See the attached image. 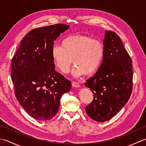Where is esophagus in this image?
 I'll return each instance as SVG.
<instances>
[{
    "instance_id": "1",
    "label": "esophagus",
    "mask_w": 146,
    "mask_h": 146,
    "mask_svg": "<svg viewBox=\"0 0 146 146\" xmlns=\"http://www.w3.org/2000/svg\"><path fill=\"white\" fill-rule=\"evenodd\" d=\"M72 86L75 88H79L80 87V85L78 83L75 82H72Z\"/></svg>"
}]
</instances>
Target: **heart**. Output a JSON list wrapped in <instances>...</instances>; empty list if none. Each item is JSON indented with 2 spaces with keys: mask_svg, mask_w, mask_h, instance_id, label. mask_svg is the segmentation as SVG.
<instances>
[{
  "mask_svg": "<svg viewBox=\"0 0 146 146\" xmlns=\"http://www.w3.org/2000/svg\"><path fill=\"white\" fill-rule=\"evenodd\" d=\"M104 54V47L100 41L83 35L68 36L62 40L61 45L51 49L55 66L62 73H68L73 63L72 74L75 77L95 73L100 66Z\"/></svg>",
  "mask_w": 146,
  "mask_h": 146,
  "instance_id": "obj_1",
  "label": "heart"
}]
</instances>
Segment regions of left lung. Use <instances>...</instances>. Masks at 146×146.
I'll return each instance as SVG.
<instances>
[{"mask_svg":"<svg viewBox=\"0 0 146 146\" xmlns=\"http://www.w3.org/2000/svg\"><path fill=\"white\" fill-rule=\"evenodd\" d=\"M105 33L103 61L85 83L94 94L86 112L100 122L110 120L124 107L131 97L133 78L132 60L119 36L109 31Z\"/></svg>","mask_w":146,"mask_h":146,"instance_id":"1","label":"left lung"}]
</instances>
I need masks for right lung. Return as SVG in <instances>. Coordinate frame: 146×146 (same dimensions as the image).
<instances>
[{
	"mask_svg": "<svg viewBox=\"0 0 146 146\" xmlns=\"http://www.w3.org/2000/svg\"><path fill=\"white\" fill-rule=\"evenodd\" d=\"M69 28L57 24L31 31L12 58L11 77L15 97L36 120L51 119L58 111L62 95L71 88L70 80L55 71L51 57L54 41Z\"/></svg>",
	"mask_w": 146,
	"mask_h": 146,
	"instance_id": "1",
	"label": "right lung"
}]
</instances>
